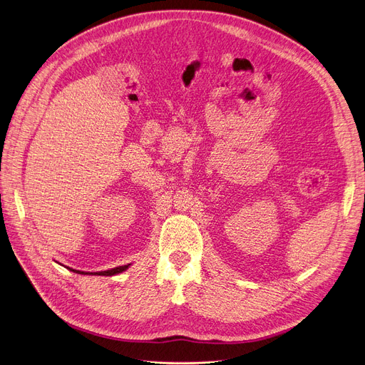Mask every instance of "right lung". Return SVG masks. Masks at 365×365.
<instances>
[{
    "label": "right lung",
    "instance_id": "obj_1",
    "mask_svg": "<svg viewBox=\"0 0 365 365\" xmlns=\"http://www.w3.org/2000/svg\"><path fill=\"white\" fill-rule=\"evenodd\" d=\"M128 264H124V266H118V267H113V269H109V271H102V272H93L91 275H105V277H110V275H117V274H121L124 272L125 269H128ZM68 269H71V267H68ZM72 272H76V274H81V275H86L88 272H81V271H75V269H71Z\"/></svg>",
    "mask_w": 365,
    "mask_h": 365
}]
</instances>
